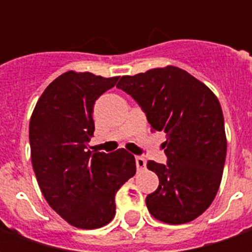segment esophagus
Returning a JSON list of instances; mask_svg holds the SVG:
<instances>
[{"mask_svg": "<svg viewBox=\"0 0 252 252\" xmlns=\"http://www.w3.org/2000/svg\"><path fill=\"white\" fill-rule=\"evenodd\" d=\"M135 160H136L137 170H143L144 167H146V159L143 158V157H136Z\"/></svg>", "mask_w": 252, "mask_h": 252, "instance_id": "obj_1", "label": "esophagus"}]
</instances>
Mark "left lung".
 <instances>
[{"mask_svg":"<svg viewBox=\"0 0 252 252\" xmlns=\"http://www.w3.org/2000/svg\"><path fill=\"white\" fill-rule=\"evenodd\" d=\"M117 88L166 133L167 163L148 160L158 189L146 197L150 213L167 224L194 220L209 208L221 182L227 139L220 102L205 85L174 66L121 77Z\"/></svg>","mask_w":252,"mask_h":252,"instance_id":"1","label":"left lung"}]
</instances>
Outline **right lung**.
I'll list each match as a JSON object with an SVG mask.
<instances>
[{
    "instance_id": "obj_1",
    "label": "right lung",
    "mask_w": 252,
    "mask_h": 252,
    "mask_svg": "<svg viewBox=\"0 0 252 252\" xmlns=\"http://www.w3.org/2000/svg\"><path fill=\"white\" fill-rule=\"evenodd\" d=\"M119 77L67 71L51 82L30 121L32 166L47 202L68 224L83 229L115 217V194L136 173L135 157L120 148L89 151L93 108Z\"/></svg>"
}]
</instances>
